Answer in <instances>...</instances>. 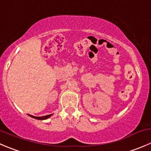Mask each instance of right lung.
Listing matches in <instances>:
<instances>
[{
  "instance_id": "add662e5",
  "label": "right lung",
  "mask_w": 151,
  "mask_h": 151,
  "mask_svg": "<svg viewBox=\"0 0 151 151\" xmlns=\"http://www.w3.org/2000/svg\"><path fill=\"white\" fill-rule=\"evenodd\" d=\"M52 114H49V115H46V116H32V115L29 114V116L31 117L34 118V119H39V120H44V119H49V117L52 116Z\"/></svg>"
}]
</instances>
